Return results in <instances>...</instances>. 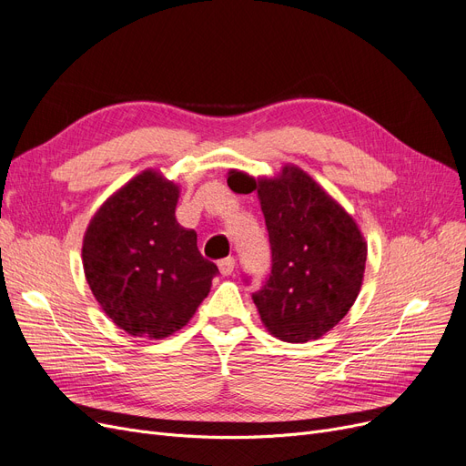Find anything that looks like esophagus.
I'll return each mask as SVG.
<instances>
[{
    "label": "esophagus",
    "mask_w": 466,
    "mask_h": 466,
    "mask_svg": "<svg viewBox=\"0 0 466 466\" xmlns=\"http://www.w3.org/2000/svg\"><path fill=\"white\" fill-rule=\"evenodd\" d=\"M236 268V259L234 257H227V259H220L218 261V270L222 277H228V274H232Z\"/></svg>",
    "instance_id": "obj_1"
}]
</instances>
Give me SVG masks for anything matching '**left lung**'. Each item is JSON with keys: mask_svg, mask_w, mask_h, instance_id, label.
<instances>
[{"mask_svg": "<svg viewBox=\"0 0 466 466\" xmlns=\"http://www.w3.org/2000/svg\"><path fill=\"white\" fill-rule=\"evenodd\" d=\"M239 172H228V186ZM272 249L253 303L268 334L289 343L322 338L348 315L365 277L367 242L355 218L298 165L253 178Z\"/></svg>", "mask_w": 466, "mask_h": 466, "instance_id": "8db88e82", "label": "left lung"}]
</instances>
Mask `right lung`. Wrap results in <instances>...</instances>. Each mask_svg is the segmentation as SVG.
I'll use <instances>...</instances> for the list:
<instances>
[{
    "instance_id": "add662e5",
    "label": "right lung",
    "mask_w": 466,
    "mask_h": 466,
    "mask_svg": "<svg viewBox=\"0 0 466 466\" xmlns=\"http://www.w3.org/2000/svg\"><path fill=\"white\" fill-rule=\"evenodd\" d=\"M180 186L146 168L101 203L82 239V265L99 307L134 338L178 332L211 289L217 265L178 224Z\"/></svg>"
}]
</instances>
